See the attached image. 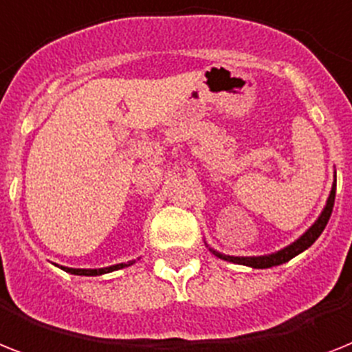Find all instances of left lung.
Returning <instances> with one entry per match:
<instances>
[{"instance_id": "8db88e82", "label": "left lung", "mask_w": 352, "mask_h": 352, "mask_svg": "<svg viewBox=\"0 0 352 352\" xmlns=\"http://www.w3.org/2000/svg\"><path fill=\"white\" fill-rule=\"evenodd\" d=\"M334 195H336V181L333 184V190H331V195L327 199V204H325L324 211H322V215L318 217V221L315 224L311 226L309 230L305 231L304 235L300 236L298 241L293 242L291 245L284 248L278 253H273V255H265V256H226L221 255V253H215L217 256H221L222 260H228V262H235V264H244V265H251V267H255V270H265V267H273V265H280L291 260L293 256L300 255L302 251H305L309 248L313 242L322 235V231L325 230V226L329 222L331 213H333V206H334Z\"/></svg>"}]
</instances>
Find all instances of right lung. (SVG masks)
<instances>
[{
  "instance_id": "obj_1",
  "label": "right lung",
  "mask_w": 352,
  "mask_h": 352,
  "mask_svg": "<svg viewBox=\"0 0 352 352\" xmlns=\"http://www.w3.org/2000/svg\"><path fill=\"white\" fill-rule=\"evenodd\" d=\"M131 262L128 264H117V265H110V267H102V270H72V267H63V271H67V273H72V275H85V276H96V275H104V273H110V271H117L122 270V267H126L130 265Z\"/></svg>"
}]
</instances>
